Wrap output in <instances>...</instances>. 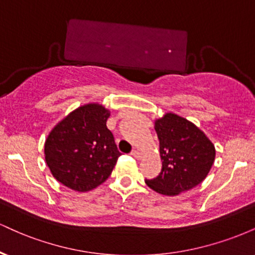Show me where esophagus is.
<instances>
[{
	"mask_svg": "<svg viewBox=\"0 0 255 255\" xmlns=\"http://www.w3.org/2000/svg\"><path fill=\"white\" fill-rule=\"evenodd\" d=\"M130 154L134 158H136V159H140V158H141V153H140V151H137V150H133Z\"/></svg>",
	"mask_w": 255,
	"mask_h": 255,
	"instance_id": "34e87169",
	"label": "esophagus"
}]
</instances>
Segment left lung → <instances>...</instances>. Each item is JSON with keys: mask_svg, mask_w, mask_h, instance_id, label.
Returning a JSON list of instances; mask_svg holds the SVG:
<instances>
[{"mask_svg": "<svg viewBox=\"0 0 255 255\" xmlns=\"http://www.w3.org/2000/svg\"><path fill=\"white\" fill-rule=\"evenodd\" d=\"M162 171L146 184L163 195H177L201 183L215 162V145L191 121L166 113L154 121Z\"/></svg>", "mask_w": 255, "mask_h": 255, "instance_id": "obj_1", "label": "left lung"}]
</instances>
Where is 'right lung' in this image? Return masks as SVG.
<instances>
[{"instance_id":"add662e5","label":"right lung","mask_w":255,"mask_h":255,"mask_svg":"<svg viewBox=\"0 0 255 255\" xmlns=\"http://www.w3.org/2000/svg\"><path fill=\"white\" fill-rule=\"evenodd\" d=\"M110 111L99 103L81 105L52 128L44 144L52 176L77 192H89L110 176L121 156L108 129Z\"/></svg>"}]
</instances>
